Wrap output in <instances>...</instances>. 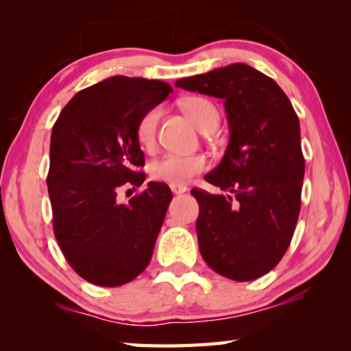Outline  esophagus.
Wrapping results in <instances>:
<instances>
[{"label": "esophagus", "instance_id": "esophagus-1", "mask_svg": "<svg viewBox=\"0 0 351 351\" xmlns=\"http://www.w3.org/2000/svg\"><path fill=\"white\" fill-rule=\"evenodd\" d=\"M171 190H172V193L174 195H182V193H185L186 190V185H179V184H171Z\"/></svg>", "mask_w": 351, "mask_h": 351}]
</instances>
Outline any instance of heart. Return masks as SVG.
I'll use <instances>...</instances> for the list:
<instances>
[{"mask_svg": "<svg viewBox=\"0 0 351 351\" xmlns=\"http://www.w3.org/2000/svg\"><path fill=\"white\" fill-rule=\"evenodd\" d=\"M182 108L189 114L196 126L201 131L208 128L213 121H219L217 108L213 102L203 97H189L182 102ZM160 121V110L153 108L141 118L137 124L136 136L142 148L152 150L156 142V129ZM208 166L204 156L201 155H177V153H167V155L158 158L152 162L150 174L155 180L167 182V184H185L191 177L203 172Z\"/></svg>", "mask_w": 351, "mask_h": 351, "instance_id": "1", "label": "heart"}]
</instances>
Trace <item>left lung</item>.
Returning a JSON list of instances; mask_svg holds the SVG:
<instances>
[{
    "instance_id": "left-lung-1",
    "label": "left lung",
    "mask_w": 351,
    "mask_h": 351,
    "mask_svg": "<svg viewBox=\"0 0 351 351\" xmlns=\"http://www.w3.org/2000/svg\"><path fill=\"white\" fill-rule=\"evenodd\" d=\"M176 86L222 99L230 128L222 161L204 176L227 195L191 190L201 256L230 280H257L285 256L299 219L305 172L299 118L280 86L246 64Z\"/></svg>"
}]
</instances>
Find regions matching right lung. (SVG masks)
<instances>
[{"mask_svg":"<svg viewBox=\"0 0 351 351\" xmlns=\"http://www.w3.org/2000/svg\"><path fill=\"white\" fill-rule=\"evenodd\" d=\"M171 93L160 80L110 76L80 90L52 128V227L66 262L95 286L126 285L150 263L169 186L150 182L128 203L117 195L145 180L137 124Z\"/></svg>","mask_w":351,"mask_h":351,"instance_id":"1","label":"right lung"}]
</instances>
